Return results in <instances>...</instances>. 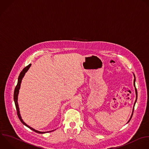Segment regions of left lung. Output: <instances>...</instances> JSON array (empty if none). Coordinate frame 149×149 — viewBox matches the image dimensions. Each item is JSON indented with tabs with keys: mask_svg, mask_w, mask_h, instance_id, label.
Instances as JSON below:
<instances>
[{
	"mask_svg": "<svg viewBox=\"0 0 149 149\" xmlns=\"http://www.w3.org/2000/svg\"><path fill=\"white\" fill-rule=\"evenodd\" d=\"M134 86L135 87V91H136V101H135V102H134V107L135 104H136V101H137V89H136V86H135V81H136V78H135V75H134ZM133 111H134V108H133ZM132 116H133V113L132 114V116H131V117H130V118L129 122L130 120V119H131Z\"/></svg>",
	"mask_w": 149,
	"mask_h": 149,
	"instance_id": "left-lung-1",
	"label": "left lung"
}]
</instances>
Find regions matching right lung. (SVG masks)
Wrapping results in <instances>:
<instances>
[{
    "label": "right lung",
    "mask_w": 149,
    "mask_h": 149,
    "mask_svg": "<svg viewBox=\"0 0 149 149\" xmlns=\"http://www.w3.org/2000/svg\"><path fill=\"white\" fill-rule=\"evenodd\" d=\"M31 66V64H30L29 65H28L27 67H26L20 72L19 76V78H18V82H17V85L15 87V91H14V101H15V106H16V110H17V116L20 119V120L21 121V122L25 126H26L27 127H28L29 129H30L31 130H33L34 132H36V133H47V132H39V131H37L34 129H33L32 127H30L29 126H28L27 124H26L23 120L22 119V118L20 116V112H19V106H18V103H17V96H18V94H19V89H20V84H21V82H22V78H23L25 73L27 72V71L29 69V68ZM49 132H52V131H49Z\"/></svg>",
    "instance_id": "obj_1"
}]
</instances>
